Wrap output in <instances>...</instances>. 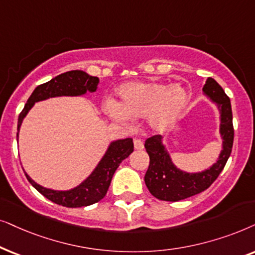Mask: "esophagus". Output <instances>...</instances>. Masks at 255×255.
Masks as SVG:
<instances>
[{
  "mask_svg": "<svg viewBox=\"0 0 255 255\" xmlns=\"http://www.w3.org/2000/svg\"><path fill=\"white\" fill-rule=\"evenodd\" d=\"M134 147L135 149H137V150H141V149H143V141L141 140V138H135L134 140Z\"/></svg>",
  "mask_w": 255,
  "mask_h": 255,
  "instance_id": "1",
  "label": "esophagus"
}]
</instances>
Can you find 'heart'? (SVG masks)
I'll return each instance as SVG.
<instances>
[{"label": "heart", "mask_w": 255, "mask_h": 255, "mask_svg": "<svg viewBox=\"0 0 255 255\" xmlns=\"http://www.w3.org/2000/svg\"><path fill=\"white\" fill-rule=\"evenodd\" d=\"M121 103L107 101L106 111L112 117L150 118L155 129L163 130L177 118L189 101V93L179 85L161 83H128L119 88Z\"/></svg>", "instance_id": "obj_1"}]
</instances>
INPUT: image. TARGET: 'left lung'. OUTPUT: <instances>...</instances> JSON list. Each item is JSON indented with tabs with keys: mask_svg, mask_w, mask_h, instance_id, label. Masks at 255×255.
I'll list each match as a JSON object with an SVG mask.
<instances>
[{
	"mask_svg": "<svg viewBox=\"0 0 255 255\" xmlns=\"http://www.w3.org/2000/svg\"><path fill=\"white\" fill-rule=\"evenodd\" d=\"M203 91L213 103L218 105L222 117L220 134L224 140L223 150L220 152L218 161L209 170L198 174H188L178 170L172 164L170 156L162 144V138L159 135L147 138L144 148L150 162L145 172L144 182L149 192L161 201L178 202L210 188V185L218 178L232 151L234 129L230 98L213 78L206 79Z\"/></svg>",
	"mask_w": 255,
	"mask_h": 255,
	"instance_id": "8db88e82",
	"label": "left lung"
}]
</instances>
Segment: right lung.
Masks as SVG:
<instances>
[{
	"mask_svg": "<svg viewBox=\"0 0 255 255\" xmlns=\"http://www.w3.org/2000/svg\"><path fill=\"white\" fill-rule=\"evenodd\" d=\"M98 84H99V78L88 76L84 71L74 70L59 74L47 83L38 85L30 96L23 111L19 113L17 130H19L23 119L37 101L45 100L47 98L52 97L81 96L87 91L96 92ZM17 137H18V133H17ZM133 138L128 137L125 140L112 142L107 152L98 164L96 170L92 172V175L79 186L69 190V191H54V190L45 189L33 182L26 174L25 176L33 188L47 199H50L51 202L66 206V208H83V206L98 203L106 196L115 170L120 165V163L133 152Z\"/></svg>",
	"mask_w": 255,
	"mask_h": 255,
	"instance_id": "add662e5",
	"label": "right lung"
}]
</instances>
